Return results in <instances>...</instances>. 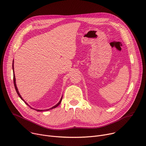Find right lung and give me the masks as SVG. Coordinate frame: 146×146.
<instances>
[{
	"label": "right lung",
	"mask_w": 146,
	"mask_h": 146,
	"mask_svg": "<svg viewBox=\"0 0 146 146\" xmlns=\"http://www.w3.org/2000/svg\"><path fill=\"white\" fill-rule=\"evenodd\" d=\"M14 60L13 61V64H12V68H13V82H14V85H15V89H16V92H17V94H18V95H19V96L21 98V100H23V101L25 102V103L27 105H28L29 106H30L29 105V104L25 101V100L22 98V97L21 96V95H20V94H19V91H18V89H17V86H16V78H15V72H14ZM62 96L61 97V99H60V100L59 101V102L57 104H56L55 106H52V108H50V109H46V110H40V109H34V108H32L31 106H30V108H31V109H35V110H37V111H45V110H51V109H54V108H57L60 104H61V100H62Z\"/></svg>",
	"instance_id": "1"
}]
</instances>
